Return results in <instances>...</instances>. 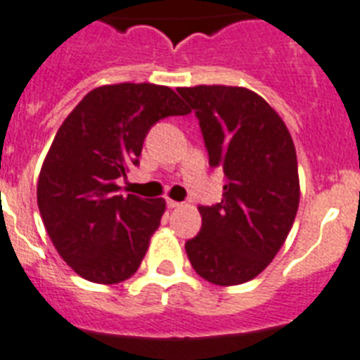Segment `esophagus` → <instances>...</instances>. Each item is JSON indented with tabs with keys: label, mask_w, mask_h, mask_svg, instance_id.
<instances>
[{
	"label": "esophagus",
	"mask_w": 360,
	"mask_h": 360,
	"mask_svg": "<svg viewBox=\"0 0 360 360\" xmlns=\"http://www.w3.org/2000/svg\"><path fill=\"white\" fill-rule=\"evenodd\" d=\"M166 205L170 207V209H177V207H181L183 203H179V201H175V200H168L166 201Z\"/></svg>",
	"instance_id": "esophagus-1"
}]
</instances>
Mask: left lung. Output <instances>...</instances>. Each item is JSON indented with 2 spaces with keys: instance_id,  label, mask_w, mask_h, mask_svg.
Returning a JSON list of instances; mask_svg holds the SVG:
<instances>
[{
  "instance_id": "obj_1",
  "label": "left lung",
  "mask_w": 360,
  "mask_h": 360,
  "mask_svg": "<svg viewBox=\"0 0 360 360\" xmlns=\"http://www.w3.org/2000/svg\"><path fill=\"white\" fill-rule=\"evenodd\" d=\"M195 110L209 165L227 177L221 203L200 207L201 231L185 244L198 276L212 285L251 281L290 233L300 205L292 136L253 90L226 84L177 89Z\"/></svg>"
}]
</instances>
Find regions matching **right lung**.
Masks as SVG:
<instances>
[{"label": "right lung", "mask_w": 360, "mask_h": 360, "mask_svg": "<svg viewBox=\"0 0 360 360\" xmlns=\"http://www.w3.org/2000/svg\"><path fill=\"white\" fill-rule=\"evenodd\" d=\"M170 86L103 84L58 127L40 168L38 210L64 262L86 281L116 285L144 259L166 210L162 198L118 194L155 122L188 114Z\"/></svg>", "instance_id": "obj_1"}]
</instances>
